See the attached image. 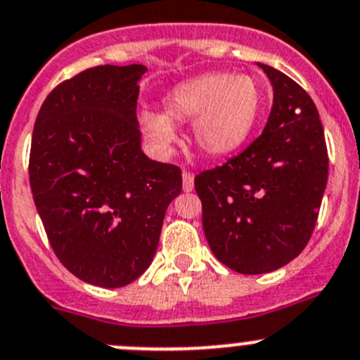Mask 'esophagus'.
Segmentation results:
<instances>
[{
	"label": "esophagus",
	"mask_w": 360,
	"mask_h": 360,
	"mask_svg": "<svg viewBox=\"0 0 360 360\" xmlns=\"http://www.w3.org/2000/svg\"><path fill=\"white\" fill-rule=\"evenodd\" d=\"M181 187H184L185 192H191L194 188V175L188 172H184L181 175Z\"/></svg>",
	"instance_id": "esophagus-1"
}]
</instances>
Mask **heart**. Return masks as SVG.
<instances>
[{
	"label": "heart",
	"mask_w": 360,
	"mask_h": 360,
	"mask_svg": "<svg viewBox=\"0 0 360 360\" xmlns=\"http://www.w3.org/2000/svg\"><path fill=\"white\" fill-rule=\"evenodd\" d=\"M262 98L247 75L208 73L176 85L162 101L165 113L143 112L141 126L159 150H168L176 134L172 124L192 123V140L208 158H224L241 147L254 131Z\"/></svg>",
	"instance_id": "1"
}]
</instances>
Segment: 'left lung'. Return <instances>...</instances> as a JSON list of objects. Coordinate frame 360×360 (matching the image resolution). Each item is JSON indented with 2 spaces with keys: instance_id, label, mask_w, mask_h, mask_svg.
I'll return each mask as SVG.
<instances>
[{
  "instance_id": "obj_1",
  "label": "left lung",
  "mask_w": 360,
  "mask_h": 360,
  "mask_svg": "<svg viewBox=\"0 0 360 360\" xmlns=\"http://www.w3.org/2000/svg\"><path fill=\"white\" fill-rule=\"evenodd\" d=\"M257 66L273 85L264 131L226 165L194 179L210 248L241 275L275 271L301 254L316 224L329 172L315 103L285 73Z\"/></svg>"
}]
</instances>
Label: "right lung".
I'll return each instance as SVG.
<instances>
[{"instance_id": "right-lung-1", "label": "right lung", "mask_w": 360, "mask_h": 360, "mask_svg": "<svg viewBox=\"0 0 360 360\" xmlns=\"http://www.w3.org/2000/svg\"><path fill=\"white\" fill-rule=\"evenodd\" d=\"M143 64L96 66L59 84L34 122L30 184L68 271L117 289L150 266L179 166L148 159L136 119Z\"/></svg>"}]
</instances>
